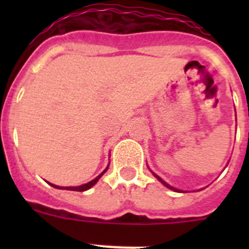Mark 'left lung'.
<instances>
[{"instance_id":"8db88e82","label":"left lung","mask_w":249,"mask_h":249,"mask_svg":"<svg viewBox=\"0 0 249 249\" xmlns=\"http://www.w3.org/2000/svg\"><path fill=\"white\" fill-rule=\"evenodd\" d=\"M153 176H155V177H156V178H157V179H158V181H160V183H163V184H164V186H166V187H167V188H169V190H173V191H176V192H182V191L177 190V188H175V187H172V186H169V184H168V183H166V182H164V181H163V179H162V178H160V177H158V176H157V175H156V173H153Z\"/></svg>"}]
</instances>
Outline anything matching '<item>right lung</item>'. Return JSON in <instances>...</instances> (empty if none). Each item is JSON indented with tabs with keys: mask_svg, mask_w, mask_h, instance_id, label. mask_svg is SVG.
I'll use <instances>...</instances> for the list:
<instances>
[{
	"mask_svg": "<svg viewBox=\"0 0 249 249\" xmlns=\"http://www.w3.org/2000/svg\"><path fill=\"white\" fill-rule=\"evenodd\" d=\"M107 169H108V167H107V168H106L105 171H103V172L101 173V175H98L97 177L94 178V179H92V181L89 182V183L82 184V186H78V187H59V186H56V184H52V183H50V184L52 187H54V188H57V190H67V191H77V192H83V191L89 190V188H91L92 186H94V184L97 183L98 179H100V178L102 177V175L106 172V171H107Z\"/></svg>",
	"mask_w": 249,
	"mask_h": 249,
	"instance_id": "1",
	"label": "right lung"
}]
</instances>
